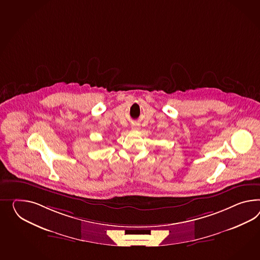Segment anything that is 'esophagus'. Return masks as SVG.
<instances>
[{"instance_id": "1", "label": "esophagus", "mask_w": 260, "mask_h": 260, "mask_svg": "<svg viewBox=\"0 0 260 260\" xmlns=\"http://www.w3.org/2000/svg\"><path fill=\"white\" fill-rule=\"evenodd\" d=\"M131 127H132V129H133V130H140V123H133Z\"/></svg>"}]
</instances>
